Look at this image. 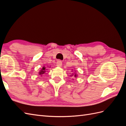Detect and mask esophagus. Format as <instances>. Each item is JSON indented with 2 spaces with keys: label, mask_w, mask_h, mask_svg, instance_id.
<instances>
[{
  "label": "esophagus",
  "mask_w": 126,
  "mask_h": 126,
  "mask_svg": "<svg viewBox=\"0 0 126 126\" xmlns=\"http://www.w3.org/2000/svg\"><path fill=\"white\" fill-rule=\"evenodd\" d=\"M56 64H57V66H58V67H61L62 65V62L60 60H58L57 61V63H56Z\"/></svg>",
  "instance_id": "1"
}]
</instances>
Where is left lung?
<instances>
[{
  "label": "left lung",
  "instance_id": "left-lung-1",
  "mask_svg": "<svg viewBox=\"0 0 126 126\" xmlns=\"http://www.w3.org/2000/svg\"><path fill=\"white\" fill-rule=\"evenodd\" d=\"M75 77H76V75H75Z\"/></svg>",
  "mask_w": 126,
  "mask_h": 126
}]
</instances>
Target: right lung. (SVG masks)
Masks as SVG:
<instances>
[{
	"instance_id": "obj_1",
	"label": "right lung",
	"mask_w": 126,
	"mask_h": 126,
	"mask_svg": "<svg viewBox=\"0 0 126 126\" xmlns=\"http://www.w3.org/2000/svg\"><path fill=\"white\" fill-rule=\"evenodd\" d=\"M45 72H46V70H45V68L44 67H43V69H42L41 70L40 72H39V74L41 75H42V74H45Z\"/></svg>"
}]
</instances>
